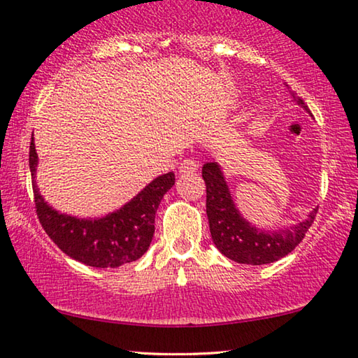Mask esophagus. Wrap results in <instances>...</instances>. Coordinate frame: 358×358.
I'll return each instance as SVG.
<instances>
[{"label": "esophagus", "mask_w": 358, "mask_h": 358, "mask_svg": "<svg viewBox=\"0 0 358 358\" xmlns=\"http://www.w3.org/2000/svg\"><path fill=\"white\" fill-rule=\"evenodd\" d=\"M198 167H199V165H198V162H196V160L186 159L180 164V173H193V172H196V170H198Z\"/></svg>", "instance_id": "34e87169"}]
</instances>
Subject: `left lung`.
<instances>
[{
	"label": "left lung",
	"instance_id": "1",
	"mask_svg": "<svg viewBox=\"0 0 358 358\" xmlns=\"http://www.w3.org/2000/svg\"><path fill=\"white\" fill-rule=\"evenodd\" d=\"M292 99L308 112L303 100L294 92ZM203 178L206 183V214L213 241L220 253L235 263L259 266L284 258L305 238V234L318 213V208H315L306 219L289 227L278 230L259 229L248 222L236 208L222 167L217 162H206L203 165Z\"/></svg>",
	"mask_w": 358,
	"mask_h": 358
}]
</instances>
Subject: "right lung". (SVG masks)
Instances as JSON below:
<instances>
[{"label":"right lung","mask_w":358,"mask_h":358,"mask_svg":"<svg viewBox=\"0 0 358 358\" xmlns=\"http://www.w3.org/2000/svg\"><path fill=\"white\" fill-rule=\"evenodd\" d=\"M29 167L32 175L37 215L43 230L58 248L73 259L92 268H120L133 263L148 251L154 236L155 213L164 194L175 185V173L154 178L133 199L102 217H76L50 206L35 181L38 155L34 134L30 141Z\"/></svg>","instance_id":"add662e5"}]
</instances>
